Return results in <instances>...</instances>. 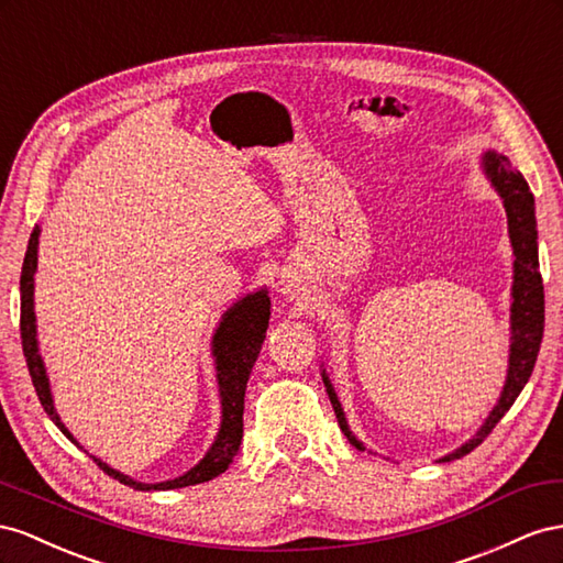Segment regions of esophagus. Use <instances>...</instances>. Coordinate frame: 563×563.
Returning <instances> with one entry per match:
<instances>
[{
  "mask_svg": "<svg viewBox=\"0 0 563 563\" xmlns=\"http://www.w3.org/2000/svg\"><path fill=\"white\" fill-rule=\"evenodd\" d=\"M280 285H283V290H287V292H290V280H280Z\"/></svg>",
  "mask_w": 563,
  "mask_h": 563,
  "instance_id": "1",
  "label": "esophagus"
}]
</instances>
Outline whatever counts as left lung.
Returning <instances> with one entry per match:
<instances>
[{
  "mask_svg": "<svg viewBox=\"0 0 563 563\" xmlns=\"http://www.w3.org/2000/svg\"><path fill=\"white\" fill-rule=\"evenodd\" d=\"M481 165L488 176V181L497 190V196L503 198L505 212H507V227H509V240L514 250V285H511V344H509V371L505 379V389L500 394L497 406L486 417V422L474 433L464 445L451 455H445L441 462L460 460L462 455L472 453L474 448L484 441L488 433L495 429V424L503 420L505 412L514 406V400L526 387L528 377H531L538 351L542 342L544 330V292H542V276H540V262H538V231H536V200L533 192L528 188L521 172L511 167L509 159L495 151H486L481 157ZM323 384L330 396V404L334 408L336 422L344 431V437L361 448L363 443L353 437L346 417L342 410V404L336 400V394L332 389V382L328 373L323 371Z\"/></svg>",
  "mask_w": 563,
  "mask_h": 563,
  "instance_id": "left-lung-1",
  "label": "left lung"
}]
</instances>
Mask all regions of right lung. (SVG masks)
I'll return each instance as SVG.
<instances>
[{"mask_svg": "<svg viewBox=\"0 0 563 563\" xmlns=\"http://www.w3.org/2000/svg\"><path fill=\"white\" fill-rule=\"evenodd\" d=\"M37 245H40V227L32 229L27 240V252L23 260L21 271V342L25 363L35 384V391L40 396V404L44 412L52 417V422L66 433V437L79 445L73 433L60 422V417L54 408V398L49 389V377L44 371V361L37 349V325H35V271H37ZM271 318V299L266 290H260L254 295H247L238 299L233 307L221 316V323L212 336V356L217 365V382H219V396H221V427L217 439L212 443L207 455L179 478L163 481V484H141L122 472L108 467L106 462L93 457L99 467L118 478L120 484L130 486L134 490H172V488H184V486H196L205 484V481H212L221 472L229 470L233 462L240 441H243V410H245V389L247 379L254 367L256 356H260L262 344L266 340V328Z\"/></svg>", "mask_w": 563, "mask_h": 563, "instance_id": "add662e5", "label": "right lung"}]
</instances>
